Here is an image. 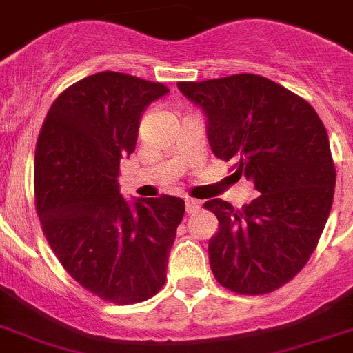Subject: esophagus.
Here are the masks:
<instances>
[{"mask_svg":"<svg viewBox=\"0 0 353 353\" xmlns=\"http://www.w3.org/2000/svg\"><path fill=\"white\" fill-rule=\"evenodd\" d=\"M199 208H201V203H199L198 199H192V198L185 199V212L187 213H196Z\"/></svg>","mask_w":353,"mask_h":353,"instance_id":"34e87169","label":"esophagus"}]
</instances>
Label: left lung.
Segmentation results:
<instances>
[{"label": "left lung", "mask_w": 353, "mask_h": 353, "mask_svg": "<svg viewBox=\"0 0 353 353\" xmlns=\"http://www.w3.org/2000/svg\"><path fill=\"white\" fill-rule=\"evenodd\" d=\"M206 119L210 147L234 161L257 198L241 210L205 203L219 219L210 238L216 282L238 294H268L296 276L315 250L331 213L336 170L329 137L315 110L259 75L179 82Z\"/></svg>", "instance_id": "obj_1"}]
</instances>
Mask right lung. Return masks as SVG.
Returning a JSON list of instances; mask_svg holds the SVG:
<instances>
[{
    "label": "right lung",
    "instance_id": "add662e5",
    "mask_svg": "<svg viewBox=\"0 0 353 353\" xmlns=\"http://www.w3.org/2000/svg\"><path fill=\"white\" fill-rule=\"evenodd\" d=\"M168 92L163 83L101 71L64 90L38 137L34 196L45 238L80 285L117 305L159 292L185 212L173 196L128 201L117 183L141 115Z\"/></svg>",
    "mask_w": 353,
    "mask_h": 353
}]
</instances>
